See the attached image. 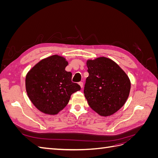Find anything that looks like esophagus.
Listing matches in <instances>:
<instances>
[{
  "label": "esophagus",
  "mask_w": 158,
  "mask_h": 158,
  "mask_svg": "<svg viewBox=\"0 0 158 158\" xmlns=\"http://www.w3.org/2000/svg\"><path fill=\"white\" fill-rule=\"evenodd\" d=\"M79 85H80V87H81V88H83V82H79Z\"/></svg>",
  "instance_id": "1"
}]
</instances>
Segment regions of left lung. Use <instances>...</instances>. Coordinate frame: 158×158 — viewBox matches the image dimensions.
Masks as SVG:
<instances>
[{
    "label": "left lung",
    "mask_w": 158,
    "mask_h": 158,
    "mask_svg": "<svg viewBox=\"0 0 158 158\" xmlns=\"http://www.w3.org/2000/svg\"><path fill=\"white\" fill-rule=\"evenodd\" d=\"M86 66L89 76L84 87L85 98L100 116H111L126 103L131 80L115 62L107 57L88 59Z\"/></svg>",
    "instance_id": "left-lung-1"
}]
</instances>
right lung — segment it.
I'll return each instance as SVG.
<instances>
[{"mask_svg":"<svg viewBox=\"0 0 158 158\" xmlns=\"http://www.w3.org/2000/svg\"><path fill=\"white\" fill-rule=\"evenodd\" d=\"M69 62L58 55L42 59L26 74V89L30 101L43 113L55 115L69 102L71 95L81 88L72 82V73L65 70Z\"/></svg>","mask_w":158,"mask_h":158,"instance_id":"add662e5","label":"right lung"}]
</instances>
